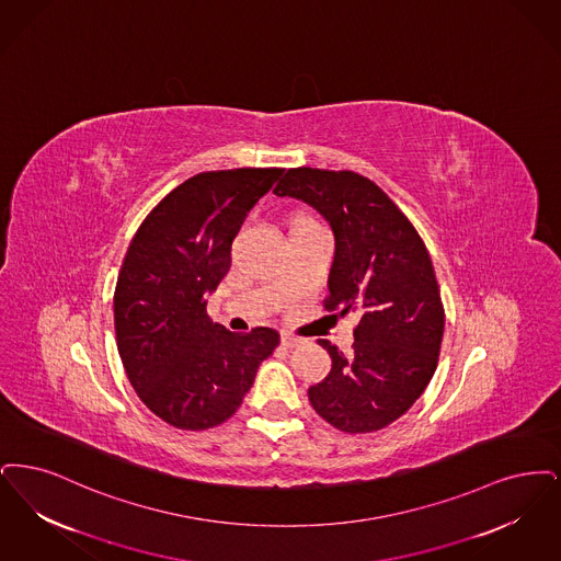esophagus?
<instances>
[{
  "label": "esophagus",
  "instance_id": "34e87169",
  "mask_svg": "<svg viewBox=\"0 0 561 561\" xmlns=\"http://www.w3.org/2000/svg\"><path fill=\"white\" fill-rule=\"evenodd\" d=\"M280 342H283L285 347H297V345H301L306 340H304V337H297V335H293V333L287 331V333L280 335Z\"/></svg>",
  "mask_w": 561,
  "mask_h": 561
}]
</instances>
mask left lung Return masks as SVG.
Returning a JSON list of instances; mask_svg holds the SVG:
<instances>
[{
  "instance_id": "1",
  "label": "left lung",
  "mask_w": 561,
  "mask_h": 561,
  "mask_svg": "<svg viewBox=\"0 0 561 561\" xmlns=\"http://www.w3.org/2000/svg\"><path fill=\"white\" fill-rule=\"evenodd\" d=\"M274 195L301 198L331 224L324 310L360 318L350 356L318 342L333 366L308 398L345 434L383 430L413 407L438 366L444 306L425 243L390 196L356 171L293 168Z\"/></svg>"
}]
</instances>
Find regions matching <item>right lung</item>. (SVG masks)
<instances>
[{
  "label": "right lung",
  "instance_id": "right-lung-1",
  "mask_svg": "<svg viewBox=\"0 0 561 561\" xmlns=\"http://www.w3.org/2000/svg\"><path fill=\"white\" fill-rule=\"evenodd\" d=\"M280 173H196L148 214L125 253L113 297L119 356L140 400L178 430H209L237 413L280 343L268 327L226 331L205 299L230 268L247 214Z\"/></svg>",
  "mask_w": 561,
  "mask_h": 561
}]
</instances>
